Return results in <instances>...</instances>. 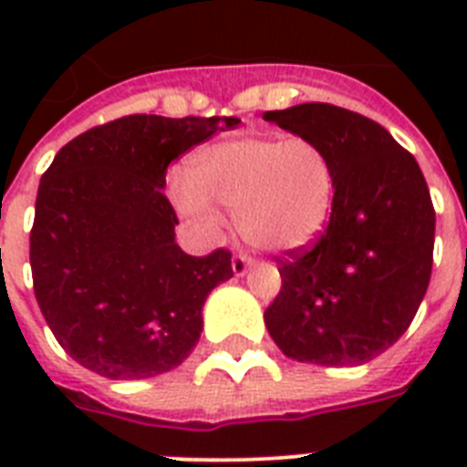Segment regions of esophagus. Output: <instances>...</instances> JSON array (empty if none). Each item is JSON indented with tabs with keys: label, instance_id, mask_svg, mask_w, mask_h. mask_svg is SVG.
<instances>
[{
	"label": "esophagus",
	"instance_id": "esophagus-1",
	"mask_svg": "<svg viewBox=\"0 0 467 467\" xmlns=\"http://www.w3.org/2000/svg\"><path fill=\"white\" fill-rule=\"evenodd\" d=\"M249 266H252V259H249L247 254H234L233 256V274H234V276H244Z\"/></svg>",
	"mask_w": 467,
	"mask_h": 467
}]
</instances>
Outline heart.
Instances as JSON below:
<instances>
[{
    "instance_id": "heart-1",
    "label": "heart",
    "mask_w": 467,
    "mask_h": 467,
    "mask_svg": "<svg viewBox=\"0 0 467 467\" xmlns=\"http://www.w3.org/2000/svg\"><path fill=\"white\" fill-rule=\"evenodd\" d=\"M171 198L182 215L218 230L220 203L234 211L237 230L254 247H306L329 218L334 169L307 138L240 135L205 145L191 157V182L174 179Z\"/></svg>"
}]
</instances>
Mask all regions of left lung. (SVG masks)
Masks as SVG:
<instances>
[{"mask_svg":"<svg viewBox=\"0 0 467 467\" xmlns=\"http://www.w3.org/2000/svg\"><path fill=\"white\" fill-rule=\"evenodd\" d=\"M264 120L317 142L334 169L322 237L276 259L284 285L266 329L293 361H373L407 332L431 278L436 213L420 164L376 120L339 106L298 104Z\"/></svg>","mask_w":467,"mask_h":467,"instance_id":"1","label":"left lung"}]
</instances>
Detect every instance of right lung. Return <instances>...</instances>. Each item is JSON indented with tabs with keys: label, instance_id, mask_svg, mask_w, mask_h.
<instances>
[{
	"label": "right lung",
	"instance_id": "obj_1",
	"mask_svg": "<svg viewBox=\"0 0 467 467\" xmlns=\"http://www.w3.org/2000/svg\"><path fill=\"white\" fill-rule=\"evenodd\" d=\"M240 119L126 116L77 135L40 176L33 291L55 339L84 368L140 380L182 366L208 293L233 278L227 249L191 256L164 196L167 167Z\"/></svg>",
	"mask_w": 467,
	"mask_h": 467
}]
</instances>
